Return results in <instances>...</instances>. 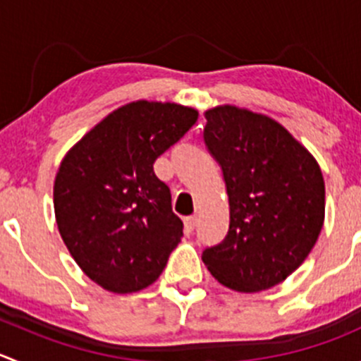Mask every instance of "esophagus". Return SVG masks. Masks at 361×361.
<instances>
[{"label": "esophagus", "instance_id": "1", "mask_svg": "<svg viewBox=\"0 0 361 361\" xmlns=\"http://www.w3.org/2000/svg\"><path fill=\"white\" fill-rule=\"evenodd\" d=\"M195 224H197V216L195 215H190L185 219V229H187V233H190V231H194Z\"/></svg>", "mask_w": 361, "mask_h": 361}]
</instances>
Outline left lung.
Returning a JSON list of instances; mask_svg holds the SVG:
<instances>
[{"instance_id": "1", "label": "left lung", "mask_w": 361, "mask_h": 361, "mask_svg": "<svg viewBox=\"0 0 361 361\" xmlns=\"http://www.w3.org/2000/svg\"><path fill=\"white\" fill-rule=\"evenodd\" d=\"M204 118V142L226 181L229 231L202 250V262L233 291H264L286 281L319 238L323 173L312 153L266 114L216 106Z\"/></svg>"}]
</instances>
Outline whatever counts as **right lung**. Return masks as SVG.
<instances>
[{
	"mask_svg": "<svg viewBox=\"0 0 361 361\" xmlns=\"http://www.w3.org/2000/svg\"><path fill=\"white\" fill-rule=\"evenodd\" d=\"M194 107L137 100L68 149L54 180L59 234L73 261L118 295L152 286L183 236L153 164L197 121Z\"/></svg>",
	"mask_w": 361,
	"mask_h": 361,
	"instance_id": "right-lung-1",
	"label": "right lung"
}]
</instances>
